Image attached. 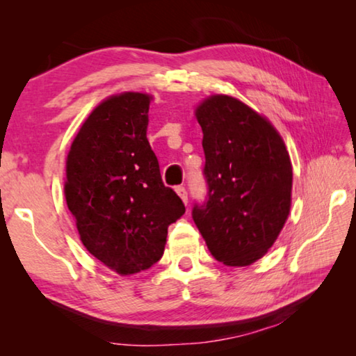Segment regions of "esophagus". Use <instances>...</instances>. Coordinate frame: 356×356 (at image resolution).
Instances as JSON below:
<instances>
[{
  "label": "esophagus",
  "mask_w": 356,
  "mask_h": 356,
  "mask_svg": "<svg viewBox=\"0 0 356 356\" xmlns=\"http://www.w3.org/2000/svg\"><path fill=\"white\" fill-rule=\"evenodd\" d=\"M176 193L180 196V200H182L185 204L188 202V191H186L185 186H176Z\"/></svg>",
  "instance_id": "1"
}]
</instances>
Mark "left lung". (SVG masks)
<instances>
[{
    "label": "left lung",
    "mask_w": 356,
    "mask_h": 356,
    "mask_svg": "<svg viewBox=\"0 0 356 356\" xmlns=\"http://www.w3.org/2000/svg\"><path fill=\"white\" fill-rule=\"evenodd\" d=\"M207 196L191 216L212 256L231 267L261 259L291 210L292 165L272 124L242 102L212 95L197 106Z\"/></svg>",
    "instance_id": "obj_1"
}]
</instances>
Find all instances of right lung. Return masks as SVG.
I'll return each mask as SVG.
<instances>
[{"instance_id": "obj_1", "label": "right lung", "mask_w": 356, "mask_h": 356, "mask_svg": "<svg viewBox=\"0 0 356 356\" xmlns=\"http://www.w3.org/2000/svg\"><path fill=\"white\" fill-rule=\"evenodd\" d=\"M150 95L106 99L72 143L65 201L86 250L120 275L152 267L163 256L168 227L185 213L161 180L147 141Z\"/></svg>"}]
</instances>
